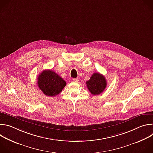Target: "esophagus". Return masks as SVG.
I'll return each instance as SVG.
<instances>
[{
    "label": "esophagus",
    "mask_w": 153,
    "mask_h": 153,
    "mask_svg": "<svg viewBox=\"0 0 153 153\" xmlns=\"http://www.w3.org/2000/svg\"><path fill=\"white\" fill-rule=\"evenodd\" d=\"M73 80L74 82H77L79 81V79L77 78H75V79H73Z\"/></svg>",
    "instance_id": "34e87169"
}]
</instances>
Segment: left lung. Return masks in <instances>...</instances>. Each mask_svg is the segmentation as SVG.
<instances>
[{"label": "left lung", "mask_w": 153, "mask_h": 153, "mask_svg": "<svg viewBox=\"0 0 153 153\" xmlns=\"http://www.w3.org/2000/svg\"><path fill=\"white\" fill-rule=\"evenodd\" d=\"M86 83V87L93 95L101 94L106 86L105 77L98 73H94L90 77V79Z\"/></svg>", "instance_id": "8db88e82"}]
</instances>
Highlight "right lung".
I'll list each match as a JSON object with an SVG mask.
<instances>
[{
	"instance_id": "1",
	"label": "right lung",
	"mask_w": 153,
	"mask_h": 153,
	"mask_svg": "<svg viewBox=\"0 0 153 153\" xmlns=\"http://www.w3.org/2000/svg\"><path fill=\"white\" fill-rule=\"evenodd\" d=\"M37 85L43 94L53 97L62 91L67 82L52 70H44L38 76Z\"/></svg>"
}]
</instances>
